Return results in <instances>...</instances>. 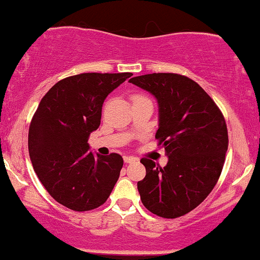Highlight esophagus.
<instances>
[{"label": "esophagus", "instance_id": "obj_1", "mask_svg": "<svg viewBox=\"0 0 260 260\" xmlns=\"http://www.w3.org/2000/svg\"><path fill=\"white\" fill-rule=\"evenodd\" d=\"M124 164H132V162H136L137 158L134 156H123Z\"/></svg>", "mask_w": 260, "mask_h": 260}]
</instances>
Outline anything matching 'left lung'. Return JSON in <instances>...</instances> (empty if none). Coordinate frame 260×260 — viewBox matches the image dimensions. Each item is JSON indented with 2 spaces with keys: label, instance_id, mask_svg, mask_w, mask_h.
<instances>
[{
  "label": "left lung",
  "instance_id": "1",
  "mask_svg": "<svg viewBox=\"0 0 260 260\" xmlns=\"http://www.w3.org/2000/svg\"><path fill=\"white\" fill-rule=\"evenodd\" d=\"M131 83L151 93L158 104L155 138L168 156L164 168L142 158L146 176L138 181L143 205L162 218H178L209 195L228 151L224 116L195 81L178 74H148Z\"/></svg>",
  "mask_w": 260,
  "mask_h": 260
}]
</instances>
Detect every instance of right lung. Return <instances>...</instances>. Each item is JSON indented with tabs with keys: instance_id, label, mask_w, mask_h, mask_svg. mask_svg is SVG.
Masks as SVG:
<instances>
[{
	"instance_id": "add662e5",
	"label": "right lung",
	"mask_w": 260,
	"mask_h": 260,
	"mask_svg": "<svg viewBox=\"0 0 260 260\" xmlns=\"http://www.w3.org/2000/svg\"><path fill=\"white\" fill-rule=\"evenodd\" d=\"M131 73L75 75L59 81L41 99L29 128V155L49 195L77 212L102 206L123 166L118 154L89 151V134L98 129L102 108Z\"/></svg>"
}]
</instances>
